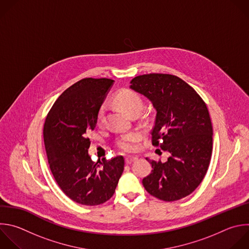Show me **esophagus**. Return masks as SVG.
Returning <instances> with one entry per match:
<instances>
[{
	"label": "esophagus",
	"mask_w": 249,
	"mask_h": 249,
	"mask_svg": "<svg viewBox=\"0 0 249 249\" xmlns=\"http://www.w3.org/2000/svg\"><path fill=\"white\" fill-rule=\"evenodd\" d=\"M136 160H138V157H136V156H127V157H125L126 164H131V163L135 162Z\"/></svg>",
	"instance_id": "34e87169"
}]
</instances>
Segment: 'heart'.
<instances>
[{"label":"heart","mask_w":249,"mask_h":249,"mask_svg":"<svg viewBox=\"0 0 249 249\" xmlns=\"http://www.w3.org/2000/svg\"><path fill=\"white\" fill-rule=\"evenodd\" d=\"M115 103L123 108L129 114H134L136 112H141L143 107V102L142 98L131 90H122L120 91L115 97ZM106 117V107L103 106L100 107L98 114H97V123L98 125H103L105 122ZM142 140V134L138 131L128 132L122 134L116 140L117 146L126 152L135 151L138 146L139 142Z\"/></svg>","instance_id":"obj_1"}]
</instances>
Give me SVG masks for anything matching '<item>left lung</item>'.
Listing matches in <instances>:
<instances>
[{
  "label": "left lung",
  "mask_w": 249,
  "mask_h": 249,
  "mask_svg": "<svg viewBox=\"0 0 249 249\" xmlns=\"http://www.w3.org/2000/svg\"><path fill=\"white\" fill-rule=\"evenodd\" d=\"M130 88L146 97L156 109L152 144L168 151L166 162L146 160L151 173L142 185L152 196L175 201L191 195L202 182L212 154V124L200 96L181 78L143 74Z\"/></svg>",
  "instance_id": "1"
}]
</instances>
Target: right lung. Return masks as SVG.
I'll list each match as a JSON object with an SVG mask.
<instances>
[{"instance_id": "1", "label": "right lung", "mask_w": 249, "mask_h": 249, "mask_svg": "<svg viewBox=\"0 0 249 249\" xmlns=\"http://www.w3.org/2000/svg\"><path fill=\"white\" fill-rule=\"evenodd\" d=\"M107 78H84L55 101L44 124L50 169L61 191L83 205H100L113 196L124 170L123 156L94 162L87 137L113 84Z\"/></svg>"}]
</instances>
